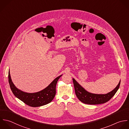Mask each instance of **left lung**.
I'll list each match as a JSON object with an SVG mask.
<instances>
[{
    "mask_svg": "<svg viewBox=\"0 0 129 129\" xmlns=\"http://www.w3.org/2000/svg\"><path fill=\"white\" fill-rule=\"evenodd\" d=\"M73 82L76 96L82 103L88 105L104 104L110 101L119 88L121 80L118 85L111 92L106 94H95L86 90L73 78Z\"/></svg>",
    "mask_w": 129,
    "mask_h": 129,
    "instance_id": "left-lung-1",
    "label": "left lung"
}]
</instances>
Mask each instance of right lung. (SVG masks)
<instances>
[{
    "label": "right lung",
    "instance_id": "1",
    "mask_svg": "<svg viewBox=\"0 0 129 129\" xmlns=\"http://www.w3.org/2000/svg\"><path fill=\"white\" fill-rule=\"evenodd\" d=\"M62 75L56 77L44 89L34 93L24 92L17 88L12 81L10 71H8V82L14 96L26 105L31 107H38L51 103L56 94V86L58 80Z\"/></svg>",
    "mask_w": 129,
    "mask_h": 129
}]
</instances>
